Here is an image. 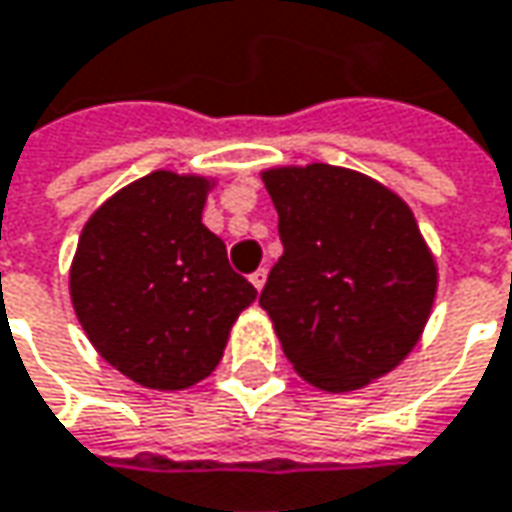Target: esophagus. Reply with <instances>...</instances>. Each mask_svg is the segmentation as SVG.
<instances>
[{
    "instance_id": "34e87169",
    "label": "esophagus",
    "mask_w": 512,
    "mask_h": 512,
    "mask_svg": "<svg viewBox=\"0 0 512 512\" xmlns=\"http://www.w3.org/2000/svg\"><path fill=\"white\" fill-rule=\"evenodd\" d=\"M249 281H252V286L255 289H263V284H266V269L260 266V269H255L252 275H249Z\"/></svg>"
}]
</instances>
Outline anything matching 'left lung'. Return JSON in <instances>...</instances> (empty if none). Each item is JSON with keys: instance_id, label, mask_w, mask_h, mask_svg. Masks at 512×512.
<instances>
[{"instance_id": "obj_1", "label": "left lung", "mask_w": 512, "mask_h": 512, "mask_svg": "<svg viewBox=\"0 0 512 512\" xmlns=\"http://www.w3.org/2000/svg\"><path fill=\"white\" fill-rule=\"evenodd\" d=\"M284 255L260 292L292 368L324 391L388 374L417 345L437 272L408 205L345 167L263 173Z\"/></svg>"}]
</instances>
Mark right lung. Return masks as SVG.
I'll use <instances>...</instances> for the list:
<instances>
[{"instance_id":"1","label":"right lung","mask_w":512,"mask_h":512,"mask_svg":"<svg viewBox=\"0 0 512 512\" xmlns=\"http://www.w3.org/2000/svg\"><path fill=\"white\" fill-rule=\"evenodd\" d=\"M208 182L156 170L89 217L72 263V304L112 368L179 391L211 374L257 289L202 226Z\"/></svg>"}]
</instances>
